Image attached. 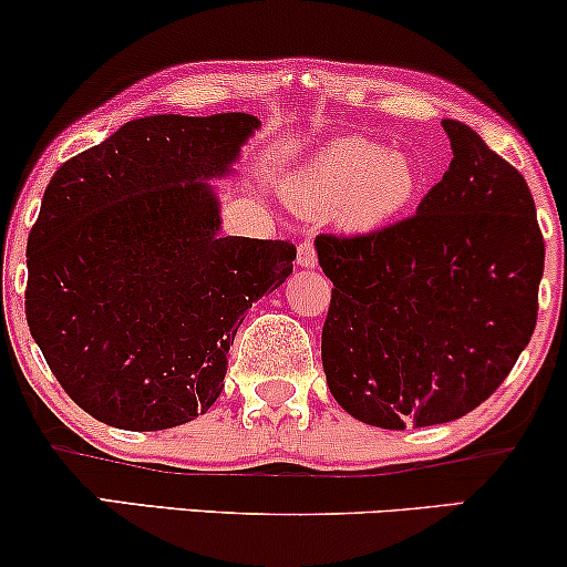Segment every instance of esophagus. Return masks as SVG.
<instances>
[{
    "label": "esophagus",
    "instance_id": "1",
    "mask_svg": "<svg viewBox=\"0 0 567 567\" xmlns=\"http://www.w3.org/2000/svg\"><path fill=\"white\" fill-rule=\"evenodd\" d=\"M298 264L306 266V269H313V266H317V248H313L311 240H303L298 245Z\"/></svg>",
    "mask_w": 567,
    "mask_h": 567
}]
</instances>
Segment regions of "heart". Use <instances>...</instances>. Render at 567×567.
I'll return each instance as SVG.
<instances>
[{"mask_svg":"<svg viewBox=\"0 0 567 567\" xmlns=\"http://www.w3.org/2000/svg\"><path fill=\"white\" fill-rule=\"evenodd\" d=\"M292 197L303 208L330 214L346 227L370 229L388 221L417 189L412 163L385 145L349 136L324 145L292 176Z\"/></svg>","mask_w":567,"mask_h":567,"instance_id":"1","label":"heart"}]
</instances>
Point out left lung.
<instances>
[{
    "mask_svg": "<svg viewBox=\"0 0 567 567\" xmlns=\"http://www.w3.org/2000/svg\"><path fill=\"white\" fill-rule=\"evenodd\" d=\"M454 158L417 214L319 235L332 279L327 385L385 431L465 417L504 383L538 313L544 240L528 184L473 128L443 118Z\"/></svg>",
    "mask_w": 567,
    "mask_h": 567,
    "instance_id": "obj_1",
    "label": "left lung"
}]
</instances>
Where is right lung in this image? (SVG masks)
I'll list each match as a JSON object with an SVG mask.
<instances>
[{
  "instance_id": "add662e5",
  "label": "right lung",
  "mask_w": 567,
  "mask_h": 567,
  "mask_svg": "<svg viewBox=\"0 0 567 567\" xmlns=\"http://www.w3.org/2000/svg\"><path fill=\"white\" fill-rule=\"evenodd\" d=\"M258 118L147 115L73 155L29 235L25 319L63 391L124 431L208 412L250 306L292 271L290 240L218 237L208 176Z\"/></svg>"
}]
</instances>
